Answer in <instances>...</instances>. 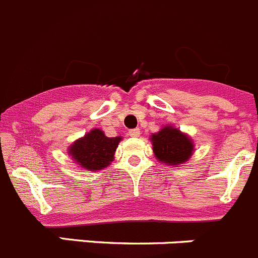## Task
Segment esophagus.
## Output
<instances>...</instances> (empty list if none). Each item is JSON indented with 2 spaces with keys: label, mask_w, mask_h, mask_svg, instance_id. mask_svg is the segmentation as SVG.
<instances>
[{
  "label": "esophagus",
  "mask_w": 258,
  "mask_h": 258,
  "mask_svg": "<svg viewBox=\"0 0 258 258\" xmlns=\"http://www.w3.org/2000/svg\"><path fill=\"white\" fill-rule=\"evenodd\" d=\"M129 136L131 137H134V138H137V137L141 136V129H132V131H129Z\"/></svg>",
  "instance_id": "obj_1"
}]
</instances>
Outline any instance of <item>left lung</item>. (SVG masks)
Listing matches in <instances>:
<instances>
[{
  "mask_svg": "<svg viewBox=\"0 0 258 258\" xmlns=\"http://www.w3.org/2000/svg\"><path fill=\"white\" fill-rule=\"evenodd\" d=\"M151 142L157 159L170 166L185 163L194 152L190 137L171 125H166L158 133L152 134Z\"/></svg>",
  "mask_w": 258,
  "mask_h": 258,
  "instance_id": "obj_1",
  "label": "left lung"
}]
</instances>
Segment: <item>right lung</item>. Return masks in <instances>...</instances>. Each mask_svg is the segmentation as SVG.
<instances>
[{
	"mask_svg": "<svg viewBox=\"0 0 258 258\" xmlns=\"http://www.w3.org/2000/svg\"><path fill=\"white\" fill-rule=\"evenodd\" d=\"M120 141L121 137L109 138L100 129H92L68 148V154L82 168L99 171L114 161L115 151Z\"/></svg>",
	"mask_w": 258,
	"mask_h": 258,
	"instance_id": "add662e5",
	"label": "right lung"
}]
</instances>
